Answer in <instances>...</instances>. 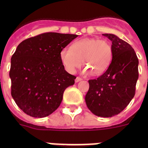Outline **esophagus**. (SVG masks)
I'll list each match as a JSON object with an SVG mask.
<instances>
[{
    "label": "esophagus",
    "mask_w": 148,
    "mask_h": 148,
    "mask_svg": "<svg viewBox=\"0 0 148 148\" xmlns=\"http://www.w3.org/2000/svg\"><path fill=\"white\" fill-rule=\"evenodd\" d=\"M82 78H80V77H77V78H75V82H76V83H77V82H81V81H82Z\"/></svg>",
    "instance_id": "1"
}]
</instances>
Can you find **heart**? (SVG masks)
<instances>
[{
	"mask_svg": "<svg viewBox=\"0 0 148 148\" xmlns=\"http://www.w3.org/2000/svg\"><path fill=\"white\" fill-rule=\"evenodd\" d=\"M113 49L110 44L104 39L85 38L77 40L71 47H66L60 53L61 62L67 72L75 73L83 64L85 73L100 75L110 64Z\"/></svg>",
	"mask_w": 148,
	"mask_h": 148,
	"instance_id": "obj_1",
	"label": "heart"
}]
</instances>
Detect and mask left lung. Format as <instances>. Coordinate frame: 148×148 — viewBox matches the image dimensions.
<instances>
[{
    "instance_id": "8db88e82",
    "label": "left lung",
    "mask_w": 148,
    "mask_h": 148,
    "mask_svg": "<svg viewBox=\"0 0 148 148\" xmlns=\"http://www.w3.org/2000/svg\"><path fill=\"white\" fill-rule=\"evenodd\" d=\"M112 41L113 58L107 71L89 80L85 96L87 108L94 115L112 117L130 102L138 78V60L130 44L113 34H103Z\"/></svg>"
}]
</instances>
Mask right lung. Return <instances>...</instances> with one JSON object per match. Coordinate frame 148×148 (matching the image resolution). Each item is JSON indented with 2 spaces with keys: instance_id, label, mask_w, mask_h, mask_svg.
Returning a JSON list of instances; mask_svg holds the SVG:
<instances>
[{
  "instance_id": "1",
  "label": "right lung",
  "mask_w": 148,
  "mask_h": 148,
  "mask_svg": "<svg viewBox=\"0 0 148 148\" xmlns=\"http://www.w3.org/2000/svg\"><path fill=\"white\" fill-rule=\"evenodd\" d=\"M78 37L46 32L23 40L11 58V94L29 116L43 118L60 106L65 89L76 77L64 70L60 53Z\"/></svg>"
}]
</instances>
